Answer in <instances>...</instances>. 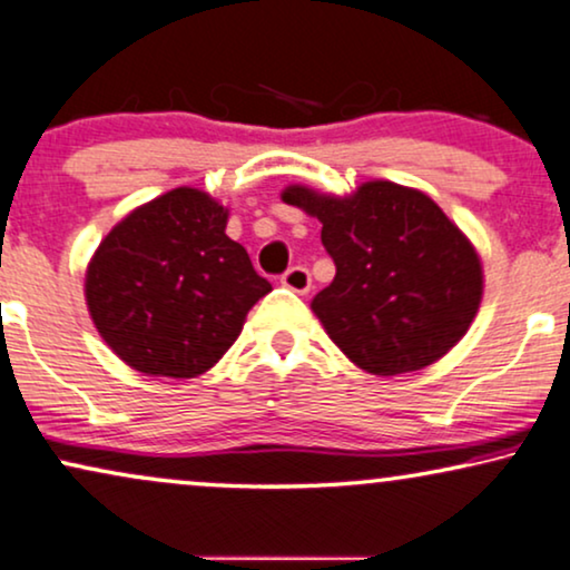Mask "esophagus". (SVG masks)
<instances>
[{
	"instance_id": "34e87169",
	"label": "esophagus",
	"mask_w": 570,
	"mask_h": 570,
	"mask_svg": "<svg viewBox=\"0 0 570 570\" xmlns=\"http://www.w3.org/2000/svg\"><path fill=\"white\" fill-rule=\"evenodd\" d=\"M279 279H283V285L291 287L293 293L303 295L312 291V275H308L306 267H291Z\"/></svg>"
}]
</instances>
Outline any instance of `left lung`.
Returning a JSON list of instances; mask_svg holds the SVG:
<instances>
[{
	"label": "left lung",
	"instance_id": "left-lung-1",
	"mask_svg": "<svg viewBox=\"0 0 570 570\" xmlns=\"http://www.w3.org/2000/svg\"><path fill=\"white\" fill-rule=\"evenodd\" d=\"M283 202L322 222L337 272L312 308L353 364L380 376L416 372L465 335L482 262L430 196L374 180L348 198L291 186Z\"/></svg>",
	"mask_w": 570,
	"mask_h": 570
}]
</instances>
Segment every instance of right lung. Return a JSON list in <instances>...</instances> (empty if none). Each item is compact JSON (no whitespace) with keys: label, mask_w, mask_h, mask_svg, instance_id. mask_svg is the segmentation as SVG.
<instances>
[{"label":"right lung","mask_w":570,"mask_h":570,"mask_svg":"<svg viewBox=\"0 0 570 570\" xmlns=\"http://www.w3.org/2000/svg\"><path fill=\"white\" fill-rule=\"evenodd\" d=\"M227 209L175 188L130 212L88 264L86 301L107 345L149 376L204 374L272 291L225 235Z\"/></svg>","instance_id":"obj_1"}]
</instances>
